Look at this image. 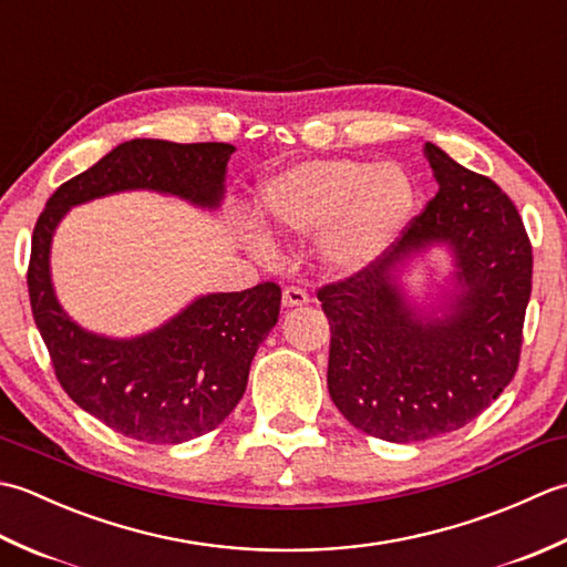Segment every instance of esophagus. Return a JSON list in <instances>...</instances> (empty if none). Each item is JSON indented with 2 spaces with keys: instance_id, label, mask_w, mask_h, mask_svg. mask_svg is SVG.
I'll use <instances>...</instances> for the list:
<instances>
[{
  "instance_id": "obj_1",
  "label": "esophagus",
  "mask_w": 567,
  "mask_h": 567,
  "mask_svg": "<svg viewBox=\"0 0 567 567\" xmlns=\"http://www.w3.org/2000/svg\"><path fill=\"white\" fill-rule=\"evenodd\" d=\"M311 299L305 290H299V287H287V290L282 292V307L285 309H292V307H305L309 305Z\"/></svg>"
}]
</instances>
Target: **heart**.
<instances>
[{
    "instance_id": "1",
    "label": "heart",
    "mask_w": 567,
    "mask_h": 567,
    "mask_svg": "<svg viewBox=\"0 0 567 567\" xmlns=\"http://www.w3.org/2000/svg\"><path fill=\"white\" fill-rule=\"evenodd\" d=\"M414 179L400 163L319 158L272 175L260 189V214L275 228L319 236V258L336 275H363L388 256L412 221ZM260 256L262 234L250 236Z\"/></svg>"
}]
</instances>
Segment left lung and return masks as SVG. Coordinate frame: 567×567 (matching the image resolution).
Masks as SVG:
<instances>
[{
	"instance_id": "obj_1",
	"label": "left lung",
	"mask_w": 567,
	"mask_h": 567,
	"mask_svg": "<svg viewBox=\"0 0 567 567\" xmlns=\"http://www.w3.org/2000/svg\"><path fill=\"white\" fill-rule=\"evenodd\" d=\"M436 197L375 268L319 290L331 323L329 394L368 436L414 443L463 429L512 382L532 297V244L512 199L433 143ZM450 252L442 292L403 277Z\"/></svg>"
}]
</instances>
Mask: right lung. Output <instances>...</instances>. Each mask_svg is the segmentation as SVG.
<instances>
[{"label":"right lung","mask_w":567,"mask_h":567,"mask_svg":"<svg viewBox=\"0 0 567 567\" xmlns=\"http://www.w3.org/2000/svg\"><path fill=\"white\" fill-rule=\"evenodd\" d=\"M234 151L228 143L126 141L60 185L35 221L29 297L55 375L72 402L128 439L185 443L219 426L246 392L252 355L280 317L282 292L275 282L209 292L131 339L94 333L58 302L51 275L55 228L72 207L138 189L216 212Z\"/></svg>","instance_id":"add662e5"}]
</instances>
